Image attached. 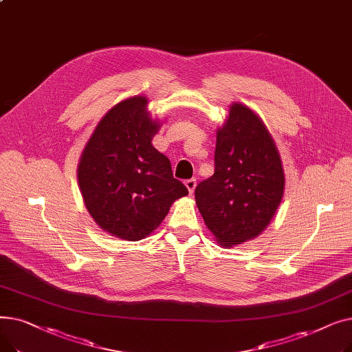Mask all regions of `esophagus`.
<instances>
[{"label": "esophagus", "instance_id": "esophagus-1", "mask_svg": "<svg viewBox=\"0 0 352 352\" xmlns=\"http://www.w3.org/2000/svg\"><path fill=\"white\" fill-rule=\"evenodd\" d=\"M186 186H187V188H188L190 194H192V192H194V190H195V187H197V179H195V178H190V179H187V181H186Z\"/></svg>", "mask_w": 352, "mask_h": 352}]
</instances>
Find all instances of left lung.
I'll return each mask as SVG.
<instances>
[{"instance_id": "8db88e82", "label": "left lung", "mask_w": 352, "mask_h": 352, "mask_svg": "<svg viewBox=\"0 0 352 352\" xmlns=\"http://www.w3.org/2000/svg\"><path fill=\"white\" fill-rule=\"evenodd\" d=\"M214 165L195 188L198 210L218 244H243L270 224L285 182L270 133L245 105L232 104L218 129Z\"/></svg>"}]
</instances>
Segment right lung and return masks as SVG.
<instances>
[{
    "mask_svg": "<svg viewBox=\"0 0 352 352\" xmlns=\"http://www.w3.org/2000/svg\"><path fill=\"white\" fill-rule=\"evenodd\" d=\"M133 97L111 108L89 138L78 165L85 207L107 232L128 241L151 234L173 202L188 194L171 162L151 144L160 125Z\"/></svg>",
    "mask_w": 352,
    "mask_h": 352,
    "instance_id": "obj_1",
    "label": "right lung"
}]
</instances>
